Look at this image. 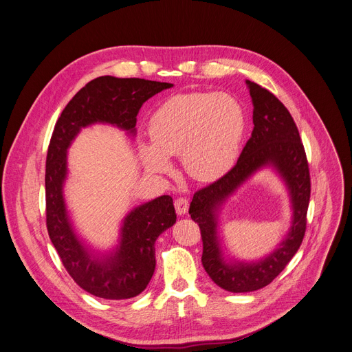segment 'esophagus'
<instances>
[{"instance_id": "1", "label": "esophagus", "mask_w": 352, "mask_h": 352, "mask_svg": "<svg viewBox=\"0 0 352 352\" xmlns=\"http://www.w3.org/2000/svg\"><path fill=\"white\" fill-rule=\"evenodd\" d=\"M175 208H176V212L179 215H184L187 212V210H188V201L186 199L180 197V199H177L175 201Z\"/></svg>"}]
</instances>
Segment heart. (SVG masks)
I'll return each mask as SVG.
<instances>
[{
	"mask_svg": "<svg viewBox=\"0 0 352 352\" xmlns=\"http://www.w3.org/2000/svg\"><path fill=\"white\" fill-rule=\"evenodd\" d=\"M244 126L242 108L228 94H176L151 117L152 144L140 142V157L149 173H166L168 157L182 156L188 176L212 182L234 165Z\"/></svg>",
	"mask_w": 352,
	"mask_h": 352,
	"instance_id": "1",
	"label": "heart"
}]
</instances>
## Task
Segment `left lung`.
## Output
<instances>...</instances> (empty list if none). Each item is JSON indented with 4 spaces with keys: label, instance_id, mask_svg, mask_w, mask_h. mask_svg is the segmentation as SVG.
<instances>
[{
    "label": "left lung",
    "instance_id": "obj_1",
    "mask_svg": "<svg viewBox=\"0 0 352 352\" xmlns=\"http://www.w3.org/2000/svg\"><path fill=\"white\" fill-rule=\"evenodd\" d=\"M252 98L254 129L236 165L221 179L195 193L188 214L203 238V267L224 290L247 293L272 282L294 256L306 231L310 200V173L299 131L287 108L266 89L247 80ZM272 168L287 187L291 201V227L280 244L256 261H241L225 254L219 231L226 201L252 175Z\"/></svg>",
    "mask_w": 352,
    "mask_h": 352
}]
</instances>
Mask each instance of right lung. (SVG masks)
<instances>
[{
	"instance_id": "obj_1",
	"label": "right lung",
	"mask_w": 352,
	"mask_h": 352,
	"mask_svg": "<svg viewBox=\"0 0 352 352\" xmlns=\"http://www.w3.org/2000/svg\"><path fill=\"white\" fill-rule=\"evenodd\" d=\"M170 87L145 78L97 77L69 101L52 133L45 175L47 232L73 280L101 299H131L146 289L156 265L155 241L176 223L173 200L165 195L133 207L121 221L117 244L96 250L77 232L67 210V151L80 131L96 124L135 137L142 104Z\"/></svg>"
}]
</instances>
